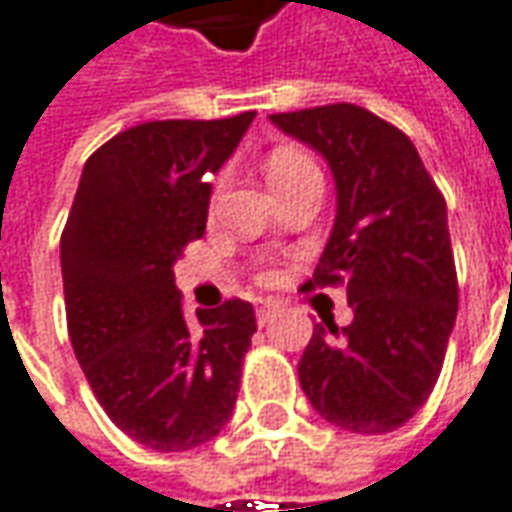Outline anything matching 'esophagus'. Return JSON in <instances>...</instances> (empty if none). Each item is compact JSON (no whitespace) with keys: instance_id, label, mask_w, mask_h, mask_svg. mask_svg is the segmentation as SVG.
<instances>
[{"instance_id":"esophagus-1","label":"esophagus","mask_w":512,"mask_h":512,"mask_svg":"<svg viewBox=\"0 0 512 512\" xmlns=\"http://www.w3.org/2000/svg\"><path fill=\"white\" fill-rule=\"evenodd\" d=\"M281 307L279 304H276V301H262V304H259V307H256V321H259V324H267V321H270V318H273V315H276V312H279Z\"/></svg>"}]
</instances>
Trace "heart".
Here are the masks:
<instances>
[{"instance_id":"heart-1","label":"heart","mask_w":512,"mask_h":512,"mask_svg":"<svg viewBox=\"0 0 512 512\" xmlns=\"http://www.w3.org/2000/svg\"><path fill=\"white\" fill-rule=\"evenodd\" d=\"M312 171H318L315 163H312V157L298 152V149H279V152H273L267 157V180L270 183L287 180V177H298V174H312ZM262 279L270 281L273 276L267 273Z\"/></svg>"}]
</instances>
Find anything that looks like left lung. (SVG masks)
Segmentation results:
<instances>
[{"instance_id": "obj_1", "label": "left lung", "mask_w": 512, "mask_h": 512, "mask_svg": "<svg viewBox=\"0 0 512 512\" xmlns=\"http://www.w3.org/2000/svg\"><path fill=\"white\" fill-rule=\"evenodd\" d=\"M332 168L338 214L312 279L344 284L349 327L315 324L298 380L312 408L352 434H389L428 400L456 321L445 197L414 143L355 104L270 115Z\"/></svg>"}]
</instances>
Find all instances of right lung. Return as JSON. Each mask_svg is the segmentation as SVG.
Returning a JSON list of instances; mask_svg holds the SVG:
<instances>
[{"mask_svg":"<svg viewBox=\"0 0 512 512\" xmlns=\"http://www.w3.org/2000/svg\"><path fill=\"white\" fill-rule=\"evenodd\" d=\"M256 112L149 120L84 166L61 233L72 349L109 420L152 451H188L231 420L253 307L188 318L174 262L205 233L211 183Z\"/></svg>","mask_w":512,"mask_h":512,"instance_id":"1","label":"right lung"}]
</instances>
